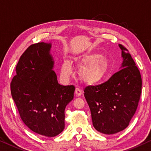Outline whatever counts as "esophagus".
I'll return each mask as SVG.
<instances>
[{"label": "esophagus", "instance_id": "esophagus-1", "mask_svg": "<svg viewBox=\"0 0 151 151\" xmlns=\"http://www.w3.org/2000/svg\"><path fill=\"white\" fill-rule=\"evenodd\" d=\"M82 91H81V89L80 88L78 87H76V89H75V94L76 96H81V95H82Z\"/></svg>", "mask_w": 151, "mask_h": 151}]
</instances>
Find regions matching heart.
Returning a JSON list of instances; mask_svg holds the SVG:
<instances>
[{
  "instance_id": "obj_1",
  "label": "heart",
  "mask_w": 151,
  "mask_h": 151,
  "mask_svg": "<svg viewBox=\"0 0 151 151\" xmlns=\"http://www.w3.org/2000/svg\"><path fill=\"white\" fill-rule=\"evenodd\" d=\"M101 58L97 54H91L75 58L78 67H83L80 70V77L85 83L89 85L96 84L107 75L109 64L107 60ZM73 74V66L69 60H64L61 67V75L68 78Z\"/></svg>"
}]
</instances>
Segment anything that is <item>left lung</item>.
Returning a JSON list of instances; mask_svg holds the SVG:
<instances>
[{
    "label": "left lung",
    "instance_id": "obj_1",
    "mask_svg": "<svg viewBox=\"0 0 151 151\" xmlns=\"http://www.w3.org/2000/svg\"><path fill=\"white\" fill-rule=\"evenodd\" d=\"M123 63L121 70L106 82L85 88L93 125L99 132L114 134L129 125L140 100L142 78L128 50L119 44Z\"/></svg>",
    "mask_w": 151,
    "mask_h": 151
}]
</instances>
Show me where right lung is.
Instances as JSON below:
<instances>
[{"label":"right lung","mask_w":151,"mask_h":151,"mask_svg":"<svg viewBox=\"0 0 151 151\" xmlns=\"http://www.w3.org/2000/svg\"><path fill=\"white\" fill-rule=\"evenodd\" d=\"M52 44L31 45L21 55L11 83L12 97L22 121L40 135L54 137L64 129V110L74 85H60L53 70Z\"/></svg>","instance_id":"1"}]
</instances>
